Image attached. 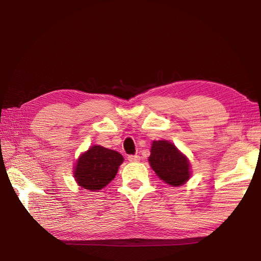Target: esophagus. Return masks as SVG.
I'll return each instance as SVG.
<instances>
[{"label":"esophagus","instance_id":"esophagus-1","mask_svg":"<svg viewBox=\"0 0 261 261\" xmlns=\"http://www.w3.org/2000/svg\"><path fill=\"white\" fill-rule=\"evenodd\" d=\"M127 159L129 162H138L140 160V156L137 154H130L127 156Z\"/></svg>","mask_w":261,"mask_h":261}]
</instances>
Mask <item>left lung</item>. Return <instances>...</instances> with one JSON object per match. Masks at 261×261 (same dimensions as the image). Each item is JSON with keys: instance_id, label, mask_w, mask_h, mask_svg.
<instances>
[{"instance_id": "obj_1", "label": "left lung", "mask_w": 261, "mask_h": 261, "mask_svg": "<svg viewBox=\"0 0 261 261\" xmlns=\"http://www.w3.org/2000/svg\"><path fill=\"white\" fill-rule=\"evenodd\" d=\"M149 163L156 175L172 186L184 184L191 175L189 162L185 155L167 140L153 141Z\"/></svg>"}]
</instances>
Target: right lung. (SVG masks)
<instances>
[{
  "label": "right lung",
  "instance_id": "1",
  "mask_svg": "<svg viewBox=\"0 0 261 261\" xmlns=\"http://www.w3.org/2000/svg\"><path fill=\"white\" fill-rule=\"evenodd\" d=\"M123 160L122 154L114 150L93 146L78 159L74 176L80 186L99 191L115 177Z\"/></svg>",
  "mask_w": 261,
  "mask_h": 261
}]
</instances>
